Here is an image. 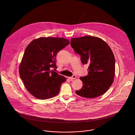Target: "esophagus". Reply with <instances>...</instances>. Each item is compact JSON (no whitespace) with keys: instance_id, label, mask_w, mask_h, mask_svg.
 Instances as JSON below:
<instances>
[{"instance_id":"1","label":"esophagus","mask_w":135,"mask_h":135,"mask_svg":"<svg viewBox=\"0 0 135 135\" xmlns=\"http://www.w3.org/2000/svg\"><path fill=\"white\" fill-rule=\"evenodd\" d=\"M76 76L75 75H73L72 77H68L71 80H73V79H75V78H76Z\"/></svg>"}]
</instances>
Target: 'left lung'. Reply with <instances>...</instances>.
I'll return each instance as SVG.
<instances>
[{
  "mask_svg": "<svg viewBox=\"0 0 135 135\" xmlns=\"http://www.w3.org/2000/svg\"><path fill=\"white\" fill-rule=\"evenodd\" d=\"M70 45L83 65H89L88 74L80 77L83 85L76 94L89 98L102 96L114 81L115 58L111 48L102 39L92 36L72 38Z\"/></svg>",
  "mask_w": 135,
  "mask_h": 135,
  "instance_id": "left-lung-1",
  "label": "left lung"
}]
</instances>
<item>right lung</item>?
<instances>
[{
  "instance_id": "obj_1",
  "label": "right lung",
  "mask_w": 135,
  "mask_h": 135,
  "mask_svg": "<svg viewBox=\"0 0 135 135\" xmlns=\"http://www.w3.org/2000/svg\"><path fill=\"white\" fill-rule=\"evenodd\" d=\"M69 44V40L64 38L41 37L26 47L20 64V76L35 98L45 100L58 95L66 78L50 68H57V54Z\"/></svg>"
}]
</instances>
